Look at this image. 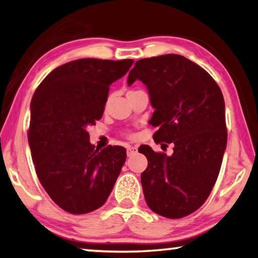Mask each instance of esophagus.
<instances>
[{"instance_id":"obj_1","label":"esophagus","mask_w":258,"mask_h":258,"mask_svg":"<svg viewBox=\"0 0 258 258\" xmlns=\"http://www.w3.org/2000/svg\"><path fill=\"white\" fill-rule=\"evenodd\" d=\"M136 152H137L136 147H130V145H129V147L126 148V155H128V156H133L134 154H136Z\"/></svg>"}]
</instances>
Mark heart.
I'll list each match as a JSON object with an SVG mask.
<instances>
[{
	"label": "heart",
	"instance_id": "heart-1",
	"mask_svg": "<svg viewBox=\"0 0 258 258\" xmlns=\"http://www.w3.org/2000/svg\"><path fill=\"white\" fill-rule=\"evenodd\" d=\"M138 92H142V91H138V89H130V91H128V93H126V95L136 94V93H138ZM108 102H109V98L107 99V101H106V104H104V107L108 106Z\"/></svg>",
	"mask_w": 258,
	"mask_h": 258
}]
</instances>
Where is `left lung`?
Wrapping results in <instances>:
<instances>
[{
	"label": "left lung",
	"instance_id": "1",
	"mask_svg": "<svg viewBox=\"0 0 258 258\" xmlns=\"http://www.w3.org/2000/svg\"><path fill=\"white\" fill-rule=\"evenodd\" d=\"M136 80L155 108L149 122L158 128L155 142L174 145L172 156L138 149L148 158L141 174L145 201L157 214L184 218L203 206L220 172L227 145L222 92L203 67L179 54L136 61L128 85Z\"/></svg>",
	"mask_w": 258,
	"mask_h": 258
}]
</instances>
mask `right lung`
Instances as JSON below:
<instances>
[{"instance_id": "1", "label": "right lung", "mask_w": 258, "mask_h": 258, "mask_svg": "<svg viewBox=\"0 0 258 258\" xmlns=\"http://www.w3.org/2000/svg\"><path fill=\"white\" fill-rule=\"evenodd\" d=\"M133 59H78L48 73L31 100L28 140L37 177L48 196L71 214L101 207L126 158L123 147L96 148L87 126L102 117L109 86Z\"/></svg>"}]
</instances>
